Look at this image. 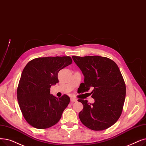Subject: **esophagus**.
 Segmentation results:
<instances>
[{"mask_svg":"<svg viewBox=\"0 0 146 146\" xmlns=\"http://www.w3.org/2000/svg\"><path fill=\"white\" fill-rule=\"evenodd\" d=\"M70 100H71L72 102H76V101H77V99H76L75 98H71Z\"/></svg>","mask_w":146,"mask_h":146,"instance_id":"obj_1","label":"esophagus"}]
</instances>
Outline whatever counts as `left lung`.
<instances>
[{
  "instance_id": "1",
  "label": "left lung",
  "mask_w": 146,
  "mask_h": 146,
  "mask_svg": "<svg viewBox=\"0 0 146 146\" xmlns=\"http://www.w3.org/2000/svg\"><path fill=\"white\" fill-rule=\"evenodd\" d=\"M85 76L78 90L90 93L95 102L78 101L84 106L79 114L81 122L94 131H103L115 124L121 115L126 96V86L115 61L101 56H73Z\"/></svg>"
}]
</instances>
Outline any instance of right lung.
Instances as JSON below:
<instances>
[{"mask_svg":"<svg viewBox=\"0 0 146 146\" xmlns=\"http://www.w3.org/2000/svg\"><path fill=\"white\" fill-rule=\"evenodd\" d=\"M72 63L70 56L40 57L29 61L23 69L17 99L24 119L33 127L46 129L61 119L70 98L66 94L56 98L50 94V88L58 82V72Z\"/></svg>","mask_w":146,"mask_h":146,"instance_id":"1","label":"right lung"}]
</instances>
